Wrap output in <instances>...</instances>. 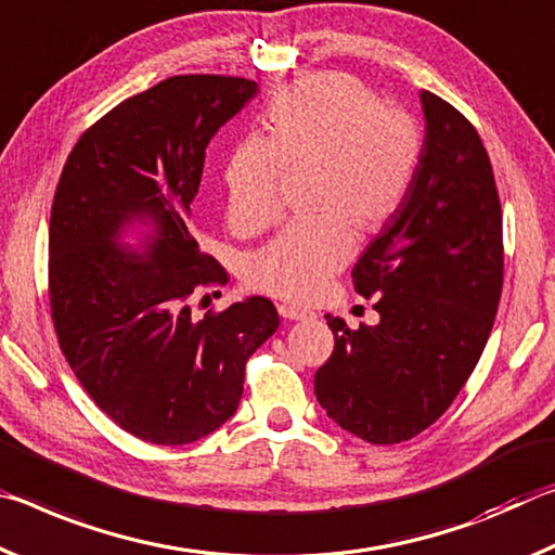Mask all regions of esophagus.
<instances>
[{
	"label": "esophagus",
	"mask_w": 555,
	"mask_h": 555,
	"mask_svg": "<svg viewBox=\"0 0 555 555\" xmlns=\"http://www.w3.org/2000/svg\"><path fill=\"white\" fill-rule=\"evenodd\" d=\"M278 312L285 317V320H312L314 312L312 310H305V307H297V305H280Z\"/></svg>",
	"instance_id": "34e87169"
}]
</instances>
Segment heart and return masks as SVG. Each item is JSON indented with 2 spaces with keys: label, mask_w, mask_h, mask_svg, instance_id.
Returning a JSON list of instances; mask_svg holds the SVG:
<instances>
[{
  "label": "heart",
  "mask_w": 555,
  "mask_h": 555,
  "mask_svg": "<svg viewBox=\"0 0 555 555\" xmlns=\"http://www.w3.org/2000/svg\"><path fill=\"white\" fill-rule=\"evenodd\" d=\"M266 140H248L225 167L229 216L260 231L280 216L285 169L312 165V206L250 260V283L268 295L307 302L349 260L353 230L378 231L413 184L423 138L403 107L376 103L357 78L322 73L295 80L270 100Z\"/></svg>",
  "instance_id": "b5f03b06"
}]
</instances>
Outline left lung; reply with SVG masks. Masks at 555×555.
I'll return each instance as SVG.
<instances>
[{
    "instance_id": "left-lung-1",
    "label": "left lung",
    "mask_w": 555,
    "mask_h": 555,
    "mask_svg": "<svg viewBox=\"0 0 555 555\" xmlns=\"http://www.w3.org/2000/svg\"><path fill=\"white\" fill-rule=\"evenodd\" d=\"M425 140L398 211L361 253L353 287L378 324L326 314L334 351L317 401L371 444L415 438L455 401L492 332L504 283L502 204L472 122L423 90Z\"/></svg>"
}]
</instances>
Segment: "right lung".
<instances>
[{
    "mask_svg": "<svg viewBox=\"0 0 555 555\" xmlns=\"http://www.w3.org/2000/svg\"><path fill=\"white\" fill-rule=\"evenodd\" d=\"M256 93L235 76L162 80L80 134L53 194L59 347L100 411L144 442L189 444L221 428L245 363L280 324L266 297L192 310L229 280L192 233L206 147ZM132 222L151 225L140 249L119 241Z\"/></svg>",
    "mask_w": 555,
    "mask_h": 555,
    "instance_id": "obj_1",
    "label": "right lung"
}]
</instances>
